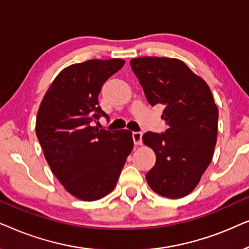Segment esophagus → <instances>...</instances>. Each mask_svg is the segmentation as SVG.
I'll list each match as a JSON object with an SVG mask.
<instances>
[{"label":"esophagus","mask_w":249,"mask_h":249,"mask_svg":"<svg viewBox=\"0 0 249 249\" xmlns=\"http://www.w3.org/2000/svg\"><path fill=\"white\" fill-rule=\"evenodd\" d=\"M132 139H134L135 145H142V132L134 131L132 132Z\"/></svg>","instance_id":"obj_1"}]
</instances>
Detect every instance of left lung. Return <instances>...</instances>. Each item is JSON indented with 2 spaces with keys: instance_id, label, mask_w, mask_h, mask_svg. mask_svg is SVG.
Masks as SVG:
<instances>
[{
  "instance_id": "1",
  "label": "left lung",
  "mask_w": 249,
  "mask_h": 249,
  "mask_svg": "<svg viewBox=\"0 0 249 249\" xmlns=\"http://www.w3.org/2000/svg\"><path fill=\"white\" fill-rule=\"evenodd\" d=\"M131 69L152 107H164L168 129L147 131L142 142L155 152V165L146 173L149 187L168 198L192 193L212 161L219 111L202 78L182 61L169 57H137Z\"/></svg>"
}]
</instances>
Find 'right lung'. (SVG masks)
<instances>
[{
	"mask_svg": "<svg viewBox=\"0 0 249 249\" xmlns=\"http://www.w3.org/2000/svg\"><path fill=\"white\" fill-rule=\"evenodd\" d=\"M121 59L89 60L64 68L46 91L36 135L53 175L71 195L96 200L114 189L134 141L129 130L93 127L101 117L102 86L124 67Z\"/></svg>",
	"mask_w": 249,
	"mask_h": 249,
	"instance_id": "add662e5",
	"label": "right lung"
}]
</instances>
